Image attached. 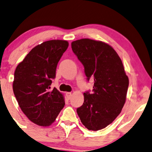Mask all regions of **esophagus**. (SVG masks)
Instances as JSON below:
<instances>
[{
  "mask_svg": "<svg viewBox=\"0 0 152 152\" xmlns=\"http://www.w3.org/2000/svg\"><path fill=\"white\" fill-rule=\"evenodd\" d=\"M66 98H67L68 99H70L71 96H72V93H71V92H66Z\"/></svg>",
  "mask_w": 152,
  "mask_h": 152,
  "instance_id": "esophagus-1",
  "label": "esophagus"
}]
</instances>
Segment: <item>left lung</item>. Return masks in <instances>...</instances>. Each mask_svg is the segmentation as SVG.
Instances as JSON below:
<instances>
[{
    "label": "left lung",
    "instance_id": "8db88e82",
    "mask_svg": "<svg viewBox=\"0 0 152 152\" xmlns=\"http://www.w3.org/2000/svg\"><path fill=\"white\" fill-rule=\"evenodd\" d=\"M72 48L84 66L88 80H94L93 92H84V103L77 108L82 124L98 131L111 124L126 102L129 78L120 58L105 42L81 39L72 42Z\"/></svg>",
    "mask_w": 152,
    "mask_h": 152
}]
</instances>
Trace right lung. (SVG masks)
<instances>
[{"instance_id":"obj_1","label":"right lung","mask_w":152,"mask_h":152,"mask_svg":"<svg viewBox=\"0 0 152 152\" xmlns=\"http://www.w3.org/2000/svg\"><path fill=\"white\" fill-rule=\"evenodd\" d=\"M68 46L65 40L44 42L32 48L16 68L14 94L26 117L39 126H50L65 104L62 93L56 88L49 89Z\"/></svg>"}]
</instances>
